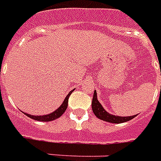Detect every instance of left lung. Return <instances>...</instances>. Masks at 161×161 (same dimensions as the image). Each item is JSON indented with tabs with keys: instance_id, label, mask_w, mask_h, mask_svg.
<instances>
[{
	"instance_id": "obj_1",
	"label": "left lung",
	"mask_w": 161,
	"mask_h": 161,
	"mask_svg": "<svg viewBox=\"0 0 161 161\" xmlns=\"http://www.w3.org/2000/svg\"><path fill=\"white\" fill-rule=\"evenodd\" d=\"M91 106H92L93 113L97 118L101 119L103 121L111 122V123H122V122H125V121H130V120L135 118L136 116V115H133V116H126V117H124V116H115V115H111V114H108V112L103 108L101 103L97 100V91H94Z\"/></svg>"
}]
</instances>
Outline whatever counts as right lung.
<instances>
[{"mask_svg":"<svg viewBox=\"0 0 161 161\" xmlns=\"http://www.w3.org/2000/svg\"><path fill=\"white\" fill-rule=\"evenodd\" d=\"M72 91H70L69 92V94L67 95V97L64 99V101L62 103V105L60 106L59 108H57L56 110L53 113H51L49 115H28V114H26V113H24L25 115H27L28 117L30 118L33 119V120H36V121H53V120H55V119H58V117H60L61 115H63L64 111L66 110L67 106H68V99H69V97L70 96V94L72 93Z\"/></svg>","mask_w":161,"mask_h":161,"instance_id":"add662e5","label":"right lung"}]
</instances>
